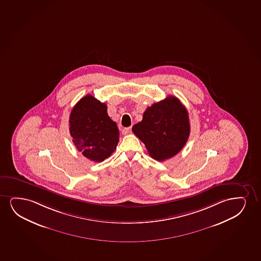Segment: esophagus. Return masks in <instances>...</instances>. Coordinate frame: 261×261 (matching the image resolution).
Instances as JSON below:
<instances>
[{"instance_id": "esophagus-1", "label": "esophagus", "mask_w": 261, "mask_h": 261, "mask_svg": "<svg viewBox=\"0 0 261 261\" xmlns=\"http://www.w3.org/2000/svg\"><path fill=\"white\" fill-rule=\"evenodd\" d=\"M131 132H132L131 127H126V128L122 129V134H123V135H129V134H131Z\"/></svg>"}]
</instances>
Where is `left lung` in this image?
Masks as SVG:
<instances>
[{"mask_svg": "<svg viewBox=\"0 0 261 261\" xmlns=\"http://www.w3.org/2000/svg\"><path fill=\"white\" fill-rule=\"evenodd\" d=\"M132 131L151 158L164 161L175 156L186 144L190 132L189 113L179 99L170 95L148 107Z\"/></svg>", "mask_w": 261, "mask_h": 261, "instance_id": "left-lung-1", "label": "left lung"}]
</instances>
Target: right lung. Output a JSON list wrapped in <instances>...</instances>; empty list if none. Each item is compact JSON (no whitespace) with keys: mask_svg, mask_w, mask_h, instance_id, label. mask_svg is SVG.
Masks as SVG:
<instances>
[{"mask_svg":"<svg viewBox=\"0 0 261 261\" xmlns=\"http://www.w3.org/2000/svg\"><path fill=\"white\" fill-rule=\"evenodd\" d=\"M70 134L80 152L94 162H102L114 152L119 139L116 122L107 113V105L87 95L70 114Z\"/></svg>","mask_w":261,"mask_h":261,"instance_id":"1","label":"right lung"}]
</instances>
